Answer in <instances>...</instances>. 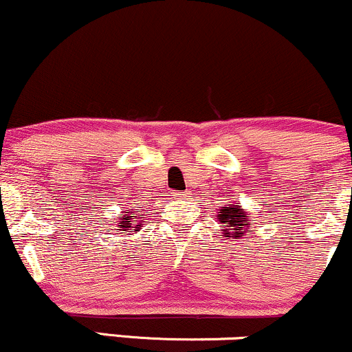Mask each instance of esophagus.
<instances>
[{
    "mask_svg": "<svg viewBox=\"0 0 352 352\" xmlns=\"http://www.w3.org/2000/svg\"><path fill=\"white\" fill-rule=\"evenodd\" d=\"M179 195H180V193H179Z\"/></svg>",
    "mask_w": 352,
    "mask_h": 352,
    "instance_id": "obj_1",
    "label": "esophagus"
}]
</instances>
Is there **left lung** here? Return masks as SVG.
<instances>
[{
    "instance_id": "left-lung-1",
    "label": "left lung",
    "mask_w": 352,
    "mask_h": 352,
    "mask_svg": "<svg viewBox=\"0 0 352 352\" xmlns=\"http://www.w3.org/2000/svg\"><path fill=\"white\" fill-rule=\"evenodd\" d=\"M218 220L223 227V235L232 238V240H240L250 232V220L246 218V212L241 205H228V207L220 208L218 212Z\"/></svg>"
}]
</instances>
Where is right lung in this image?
I'll return each mask as SVG.
<instances>
[{
    "instance_id": "obj_1",
    "label": "right lung",
    "mask_w": 352,
    "mask_h": 352,
    "mask_svg": "<svg viewBox=\"0 0 352 352\" xmlns=\"http://www.w3.org/2000/svg\"><path fill=\"white\" fill-rule=\"evenodd\" d=\"M124 215L119 218V227L120 232H129V230H135V232H139L140 227L144 225V215L142 213L135 212L134 208H129V210H124Z\"/></svg>"
}]
</instances>
